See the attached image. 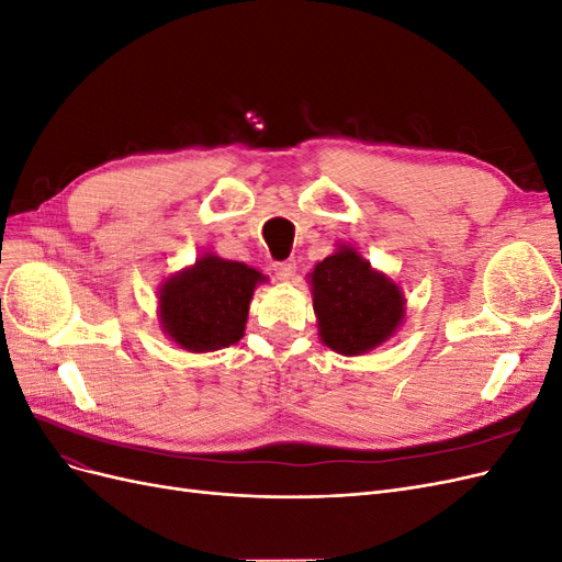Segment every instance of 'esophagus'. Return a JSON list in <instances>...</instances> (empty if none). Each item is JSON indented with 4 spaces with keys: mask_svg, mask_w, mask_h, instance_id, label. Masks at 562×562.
<instances>
[{
    "mask_svg": "<svg viewBox=\"0 0 562 562\" xmlns=\"http://www.w3.org/2000/svg\"><path fill=\"white\" fill-rule=\"evenodd\" d=\"M295 262L293 260H283V262H274V274L279 277V279H283V281H288V279H293L295 277Z\"/></svg>",
    "mask_w": 562,
    "mask_h": 562,
    "instance_id": "esophagus-1",
    "label": "esophagus"
}]
</instances>
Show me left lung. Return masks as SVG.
<instances>
[{
    "label": "left lung",
    "mask_w": 562,
    "mask_h": 562,
    "mask_svg": "<svg viewBox=\"0 0 562 562\" xmlns=\"http://www.w3.org/2000/svg\"><path fill=\"white\" fill-rule=\"evenodd\" d=\"M318 335L330 349L359 356L394 335L403 318V293L370 269L353 248H339L312 271Z\"/></svg>",
    "instance_id": "1"
}]
</instances>
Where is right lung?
Wrapping results in <instances>:
<instances>
[{
    "instance_id": "obj_1",
    "label": "right lung",
    "mask_w": 562,
    "mask_h": 562,
    "mask_svg": "<svg viewBox=\"0 0 562 562\" xmlns=\"http://www.w3.org/2000/svg\"><path fill=\"white\" fill-rule=\"evenodd\" d=\"M265 281L244 262L203 255L168 279L159 293L161 326L187 351H215L239 342L255 285Z\"/></svg>"
}]
</instances>
